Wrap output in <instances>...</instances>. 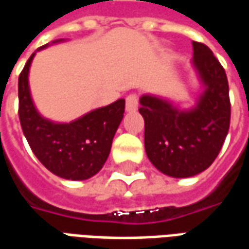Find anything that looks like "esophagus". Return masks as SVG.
Returning a JSON list of instances; mask_svg holds the SVG:
<instances>
[{"label": "esophagus", "mask_w": 249, "mask_h": 249, "mask_svg": "<svg viewBox=\"0 0 249 249\" xmlns=\"http://www.w3.org/2000/svg\"><path fill=\"white\" fill-rule=\"evenodd\" d=\"M139 107V97L137 94H129L125 100V108L128 112H135Z\"/></svg>", "instance_id": "obj_1"}]
</instances>
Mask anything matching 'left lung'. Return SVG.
I'll return each instance as SVG.
<instances>
[{
  "instance_id": "8db88e82",
  "label": "left lung",
  "mask_w": 249,
  "mask_h": 249,
  "mask_svg": "<svg viewBox=\"0 0 249 249\" xmlns=\"http://www.w3.org/2000/svg\"><path fill=\"white\" fill-rule=\"evenodd\" d=\"M192 65L203 90L189 109L169 100L142 94L146 156L164 175L192 178L205 171L219 155L230 129L231 103L224 68L208 46L193 41Z\"/></svg>"
}]
</instances>
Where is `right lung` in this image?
<instances>
[{"instance_id": "add662e5", "label": "right lung", "mask_w": 249, "mask_h": 249, "mask_svg": "<svg viewBox=\"0 0 249 249\" xmlns=\"http://www.w3.org/2000/svg\"><path fill=\"white\" fill-rule=\"evenodd\" d=\"M46 46L48 44L40 49ZM35 54L29 57L18 77V116L22 132L36 157L52 173L66 180L90 178L100 172L108 159L114 133L124 117L125 100L120 98L90 110L71 123L45 119L30 94L29 69Z\"/></svg>"}]
</instances>
